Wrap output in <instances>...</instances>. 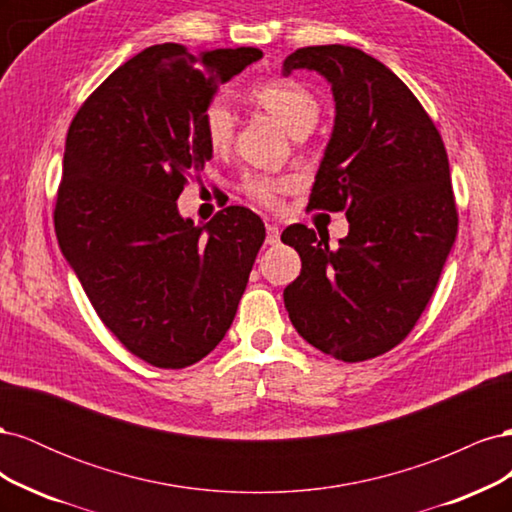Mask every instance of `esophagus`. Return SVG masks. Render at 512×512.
Wrapping results in <instances>:
<instances>
[{
    "mask_svg": "<svg viewBox=\"0 0 512 512\" xmlns=\"http://www.w3.org/2000/svg\"><path fill=\"white\" fill-rule=\"evenodd\" d=\"M277 243H280V226L267 224V245H277Z\"/></svg>",
    "mask_w": 512,
    "mask_h": 512,
    "instance_id": "esophagus-1",
    "label": "esophagus"
}]
</instances>
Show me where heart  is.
<instances>
[{
    "label": "heart",
    "instance_id": "1",
    "mask_svg": "<svg viewBox=\"0 0 512 512\" xmlns=\"http://www.w3.org/2000/svg\"><path fill=\"white\" fill-rule=\"evenodd\" d=\"M250 100L277 119L290 132L312 130L320 115V104L316 96L297 81H262L250 89ZM203 132L207 145L213 151H224L232 143L235 134V117L224 100H213L203 113ZM247 192L265 205H273L286 183L271 177H254L247 181Z\"/></svg>",
    "mask_w": 512,
    "mask_h": 512
}]
</instances>
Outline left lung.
Wrapping results in <instances>:
<instances>
[{
	"mask_svg": "<svg viewBox=\"0 0 512 512\" xmlns=\"http://www.w3.org/2000/svg\"><path fill=\"white\" fill-rule=\"evenodd\" d=\"M292 70L331 85L333 132L309 207L346 209L350 230L337 250L303 224L282 232L301 256L284 303L307 344L359 363L406 339L438 286L457 237L451 168L421 102L378 59L307 46L284 59L282 74Z\"/></svg>",
	"mask_w": 512,
	"mask_h": 512,
	"instance_id": "1",
	"label": "left lung"
}]
</instances>
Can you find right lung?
Masks as SVG:
<instances>
[{"label": "right lung", "mask_w": 512, "mask_h": 512, "mask_svg": "<svg viewBox=\"0 0 512 512\" xmlns=\"http://www.w3.org/2000/svg\"><path fill=\"white\" fill-rule=\"evenodd\" d=\"M252 46L192 55L156 44L119 66L68 130L55 207L61 254L96 314L138 359L198 363L237 314L265 224L245 207L183 218L185 177L213 158L203 113Z\"/></svg>", "instance_id": "right-lung-1"}]
</instances>
